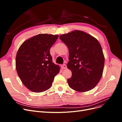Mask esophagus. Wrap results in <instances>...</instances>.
I'll use <instances>...</instances> for the list:
<instances>
[{"label": "esophagus", "mask_w": 122, "mask_h": 122, "mask_svg": "<svg viewBox=\"0 0 122 122\" xmlns=\"http://www.w3.org/2000/svg\"><path fill=\"white\" fill-rule=\"evenodd\" d=\"M61 68L62 69H63V70L66 69V68H67V66H66L65 64H64V65L61 66Z\"/></svg>", "instance_id": "obj_1"}]
</instances>
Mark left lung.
Returning a JSON list of instances; mask_svg holds the SVG:
<instances>
[{"label":"left lung","mask_w":122,"mask_h":122,"mask_svg":"<svg viewBox=\"0 0 122 122\" xmlns=\"http://www.w3.org/2000/svg\"><path fill=\"white\" fill-rule=\"evenodd\" d=\"M60 39L69 49L67 68L72 72L67 79L69 86L79 92L92 90L100 80L104 69L100 44L94 36L78 30L61 35Z\"/></svg>","instance_id":"8db88e82"}]
</instances>
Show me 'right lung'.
I'll return each mask as SVG.
<instances>
[{
    "label": "right lung",
    "mask_w": 122,
    "mask_h": 122,
    "mask_svg": "<svg viewBox=\"0 0 122 122\" xmlns=\"http://www.w3.org/2000/svg\"><path fill=\"white\" fill-rule=\"evenodd\" d=\"M58 35L39 34L20 46L16 57V69L22 82L28 90L41 93L52 86L60 67L52 62L51 47Z\"/></svg>",
    "instance_id": "1"
}]
</instances>
